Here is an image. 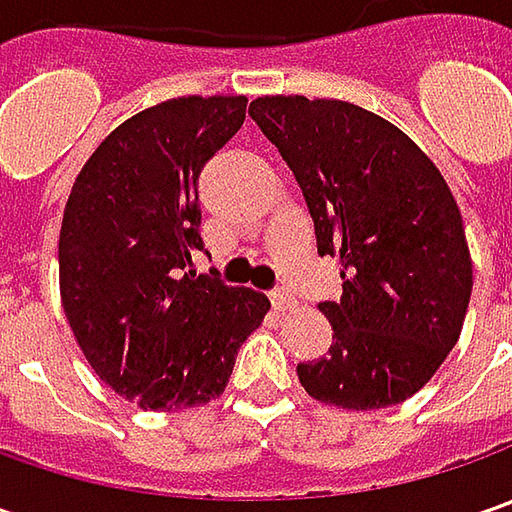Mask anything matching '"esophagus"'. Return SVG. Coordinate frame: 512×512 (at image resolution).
<instances>
[{
    "label": "esophagus",
    "instance_id": "34e87169",
    "mask_svg": "<svg viewBox=\"0 0 512 512\" xmlns=\"http://www.w3.org/2000/svg\"><path fill=\"white\" fill-rule=\"evenodd\" d=\"M270 302H273V307H276L279 313H285V310H290V307L296 305L293 293L285 290V287H273V290H270Z\"/></svg>",
    "mask_w": 512,
    "mask_h": 512
}]
</instances>
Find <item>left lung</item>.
Wrapping results in <instances>:
<instances>
[{
    "label": "left lung",
    "instance_id": "obj_1",
    "mask_svg": "<svg viewBox=\"0 0 512 512\" xmlns=\"http://www.w3.org/2000/svg\"><path fill=\"white\" fill-rule=\"evenodd\" d=\"M250 116L302 187L319 256H339L327 356L299 364L313 399L379 410L430 382L459 342L473 290L462 213L436 165L370 110L262 96Z\"/></svg>",
    "mask_w": 512,
    "mask_h": 512
}]
</instances>
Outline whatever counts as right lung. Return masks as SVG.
Here are the masks:
<instances>
[{"label":"right lung","mask_w":512,"mask_h":512,"mask_svg":"<svg viewBox=\"0 0 512 512\" xmlns=\"http://www.w3.org/2000/svg\"><path fill=\"white\" fill-rule=\"evenodd\" d=\"M245 96H182L122 122L70 190L59 287L96 376L145 410L216 399L262 325L265 293L193 267L199 173L245 122Z\"/></svg>","instance_id":"1"}]
</instances>
